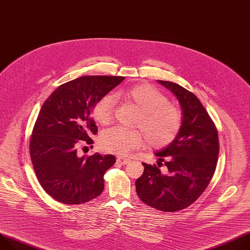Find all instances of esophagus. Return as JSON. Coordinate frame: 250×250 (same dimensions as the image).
<instances>
[{
  "label": "esophagus",
  "mask_w": 250,
  "mask_h": 250,
  "mask_svg": "<svg viewBox=\"0 0 250 250\" xmlns=\"http://www.w3.org/2000/svg\"><path fill=\"white\" fill-rule=\"evenodd\" d=\"M129 158H125V157H118V160H117V162L119 163V164H121V165H126V164H128L129 163Z\"/></svg>",
  "instance_id": "1"
}]
</instances>
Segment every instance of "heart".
Instances as JSON below:
<instances>
[{
	"label": "heart",
	"mask_w": 250,
	"mask_h": 250,
	"mask_svg": "<svg viewBox=\"0 0 250 250\" xmlns=\"http://www.w3.org/2000/svg\"><path fill=\"white\" fill-rule=\"evenodd\" d=\"M118 96L127 98L142 110L137 125L144 130L150 146H165L175 139L183 119L180 111L168 104L167 98L160 90L150 84L141 83L120 90ZM117 102V97L112 94L102 97L93 109L95 119L102 125H108L113 118ZM144 142L142 131L121 126L104 130L100 138V146L104 151L118 155H126L140 148Z\"/></svg>",
	"instance_id": "heart-1"
}]
</instances>
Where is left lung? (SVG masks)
Returning <instances> with one entry per match:
<instances>
[{
    "mask_svg": "<svg viewBox=\"0 0 250 250\" xmlns=\"http://www.w3.org/2000/svg\"><path fill=\"white\" fill-rule=\"evenodd\" d=\"M176 97L183 110V124L172 141L155 153L160 165L143 163L145 171L135 181L139 197L147 206L174 212L192 204L206 190L214 174L219 152L217 129L200 101L181 85L158 81Z\"/></svg>",
    "mask_w": 250,
    "mask_h": 250,
    "instance_id": "1",
    "label": "left lung"
}]
</instances>
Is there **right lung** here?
Returning a JSON list of instances; mask_svg holds the SVG:
<instances>
[{"instance_id":"1","label":"right lung","mask_w":250,"mask_h":250,"mask_svg":"<svg viewBox=\"0 0 250 250\" xmlns=\"http://www.w3.org/2000/svg\"><path fill=\"white\" fill-rule=\"evenodd\" d=\"M124 77L84 76L61 84L43 103L30 140V155L39 183L64 204H80L99 196L104 174L116 163L112 154L79 156L78 145H93L98 133L90 116L96 103Z\"/></svg>"}]
</instances>
